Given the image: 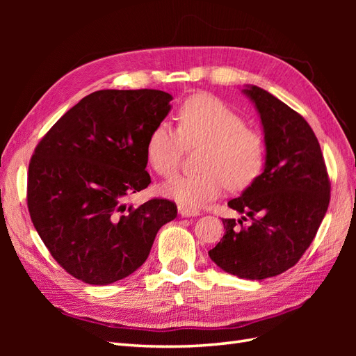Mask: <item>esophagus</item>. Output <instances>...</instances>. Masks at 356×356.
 Returning <instances> with one entry per match:
<instances>
[{
	"label": "esophagus",
	"instance_id": "1",
	"mask_svg": "<svg viewBox=\"0 0 356 356\" xmlns=\"http://www.w3.org/2000/svg\"><path fill=\"white\" fill-rule=\"evenodd\" d=\"M178 212H179L181 217H197V215H199V211H197V209L184 207V204H179V207H178Z\"/></svg>",
	"mask_w": 356,
	"mask_h": 356
}]
</instances>
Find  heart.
<instances>
[{
  "mask_svg": "<svg viewBox=\"0 0 356 356\" xmlns=\"http://www.w3.org/2000/svg\"><path fill=\"white\" fill-rule=\"evenodd\" d=\"M186 145H204L202 172L177 175L161 191L188 208H197L220 197L225 187L243 190L261 174L266 145L261 134L245 124L232 106L211 95L188 98L178 110V131L168 122L149 132L145 157L156 174L170 177L178 169Z\"/></svg>",
  "mask_w": 356,
  "mask_h": 356,
  "instance_id": "1",
  "label": "heart"
}]
</instances>
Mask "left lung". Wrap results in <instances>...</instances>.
I'll list each match as a JSON object with an SVG mask.
<instances>
[{
    "mask_svg": "<svg viewBox=\"0 0 356 356\" xmlns=\"http://www.w3.org/2000/svg\"><path fill=\"white\" fill-rule=\"evenodd\" d=\"M243 93L260 114L266 163L229 207L252 220L222 218L225 233L208 252L224 272L242 279L281 275L306 252L330 204V178L318 138L297 111L257 86Z\"/></svg>",
    "mask_w": 356,
    "mask_h": 356,
    "instance_id": "left-lung-1",
    "label": "left lung"
}]
</instances>
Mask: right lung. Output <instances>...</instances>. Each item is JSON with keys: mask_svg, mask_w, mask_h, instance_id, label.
<instances>
[{"mask_svg": "<svg viewBox=\"0 0 356 356\" xmlns=\"http://www.w3.org/2000/svg\"><path fill=\"white\" fill-rule=\"evenodd\" d=\"M154 89L98 90L42 136L28 169V209L51 257L71 276L108 285L141 267L177 204L124 197L148 187L145 145L170 111Z\"/></svg>", "mask_w": 356, "mask_h": 356, "instance_id": "1", "label": "right lung"}]
</instances>
